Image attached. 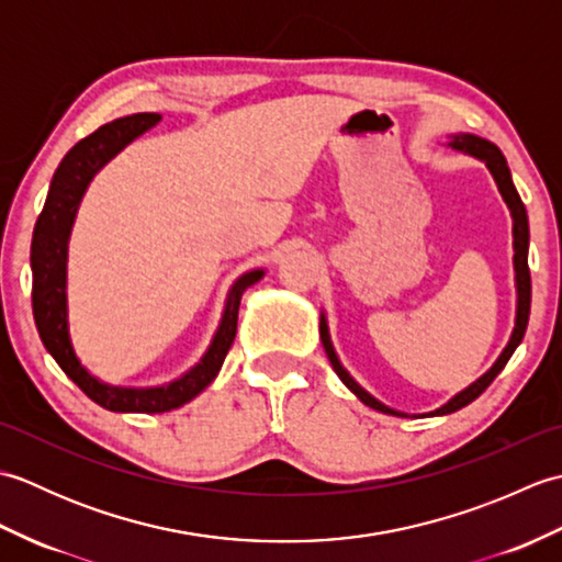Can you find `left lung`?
Returning <instances> with one entry per match:
<instances>
[{
  "label": "left lung",
  "instance_id": "left-lung-1",
  "mask_svg": "<svg viewBox=\"0 0 562 562\" xmlns=\"http://www.w3.org/2000/svg\"><path fill=\"white\" fill-rule=\"evenodd\" d=\"M449 147L457 149V151H463V154H471V157L481 159L487 169H491L495 183L499 188V193H503L507 207L512 212V234H515V280H517V318H515V330H512V338L507 342V348L503 350V355L497 357V362L487 369V372L479 379L473 381V384L469 389H463L461 393H457L449 403L441 405V408H437L435 413L429 415H449L453 411L463 408V405H469L471 401H475L481 396V393L493 384V379L503 372L505 364L509 362L512 352L517 350V345L521 342L524 333H527V324H529V312H531V274H529V217H527V207H524V202L517 193L515 183H512V173H509V166H507V159L503 157V151H499L493 142H487L483 137H475V135H453L449 139ZM321 342H324L326 348V355L330 360V367L336 369V374L340 376V381L345 386H348L357 398H360L364 405H369V408H374L379 413H386V415H405V413H398L389 408V405H384L381 401H376L372 393H367L357 381L345 372V367L340 364L336 350H333V342H330V333H328V324H326V316L321 314Z\"/></svg>",
  "mask_w": 562,
  "mask_h": 562
}]
</instances>
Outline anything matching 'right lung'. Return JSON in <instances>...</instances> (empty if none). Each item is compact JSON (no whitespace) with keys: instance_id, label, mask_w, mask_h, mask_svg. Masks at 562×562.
<instances>
[{"instance_id":"1","label":"right lung","mask_w":562,"mask_h":562,"mask_svg":"<svg viewBox=\"0 0 562 562\" xmlns=\"http://www.w3.org/2000/svg\"><path fill=\"white\" fill-rule=\"evenodd\" d=\"M161 121L159 113H135L101 125L97 133L83 137L71 147L65 159L59 161L57 171L47 190L43 212L38 214L31 241V270H33V318L41 333L45 350L55 357L59 369L99 403L101 408L113 413H166L181 408L183 403L193 401L200 391H205L214 376L220 374L226 352L236 338L238 304L246 288L256 284L266 270H250L241 274L226 296V306L214 333L207 352L202 360L186 372L181 379L169 381L166 386L154 389H125L103 384L81 367L69 340L67 324V244L75 224L79 202L87 193L91 178L109 164L117 151L125 149L130 142L145 135L149 127Z\"/></svg>"}]
</instances>
